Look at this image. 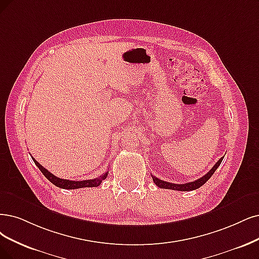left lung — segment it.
Wrapping results in <instances>:
<instances>
[{
  "instance_id": "1",
  "label": "left lung",
  "mask_w": 259,
  "mask_h": 259,
  "mask_svg": "<svg viewBox=\"0 0 259 259\" xmlns=\"http://www.w3.org/2000/svg\"><path fill=\"white\" fill-rule=\"evenodd\" d=\"M224 157H222L221 159H220L217 163L213 165V167L210 169L208 173L200 177L199 179L195 180V181H191V183H188V184H184V185H176V184H171V183H166V181L164 180H161L155 176H152V180H154V183L161 189H170V190H177V191H192V190H195V189H198L202 187L206 181H208V179L211 177L213 175V173L215 171V169L220 166V164H221V162L223 160Z\"/></svg>"
}]
</instances>
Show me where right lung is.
Segmentation results:
<instances>
[{
    "label": "right lung",
    "mask_w": 259,
    "mask_h": 259,
    "mask_svg": "<svg viewBox=\"0 0 259 259\" xmlns=\"http://www.w3.org/2000/svg\"><path fill=\"white\" fill-rule=\"evenodd\" d=\"M33 161L35 162V164L37 165V167L40 169L41 173L45 175V177L51 181V183L62 189H67V190H72V189H80V188H93V187H98L101 185L102 180H104L107 178L108 174H109V170L105 171L104 174H102L101 176L97 177V178H94V179H90V180H81V181H76V180H67V179H62L54 176L52 173H50L49 170L46 169L41 164L38 163V162L32 157Z\"/></svg>",
    "instance_id": "right-lung-1"
}]
</instances>
